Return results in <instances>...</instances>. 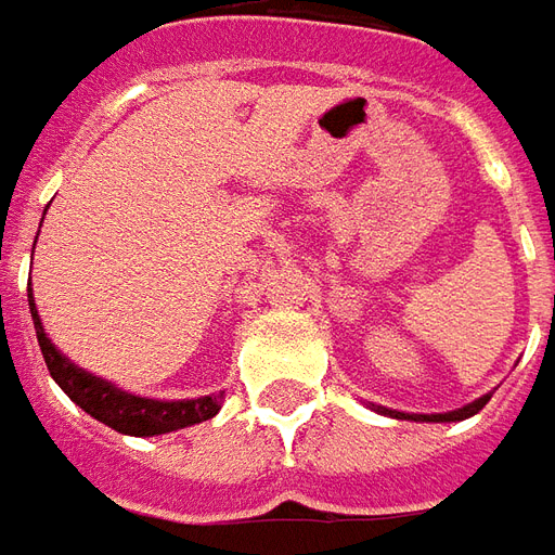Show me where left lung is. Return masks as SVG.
<instances>
[{
	"instance_id": "left-lung-1",
	"label": "left lung",
	"mask_w": 555,
	"mask_h": 555,
	"mask_svg": "<svg viewBox=\"0 0 555 555\" xmlns=\"http://www.w3.org/2000/svg\"><path fill=\"white\" fill-rule=\"evenodd\" d=\"M490 401V396H481L476 401H469L464 408L457 410H449V413H404V410H389V408H380V404H369L374 413H380V416H392V418H410V422H464V418L476 416L478 410L485 408Z\"/></svg>"
}]
</instances>
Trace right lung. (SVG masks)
<instances>
[{
    "label": "right lung",
    "instance_id": "add662e5",
    "mask_svg": "<svg viewBox=\"0 0 555 555\" xmlns=\"http://www.w3.org/2000/svg\"><path fill=\"white\" fill-rule=\"evenodd\" d=\"M29 312L35 321V333H38V345H41L43 362L53 374V380L62 386L77 408H82L89 416H94L103 425H109L118 434L127 437H157V434H169V430L190 428L198 422L214 418L222 408V392L219 396H202V398H181V401H159V398H142L127 392L113 380H103L98 374L79 369L77 362H70L55 348L53 338L47 336L41 324V314L35 306L29 288Z\"/></svg>",
    "mask_w": 555,
    "mask_h": 555
}]
</instances>
